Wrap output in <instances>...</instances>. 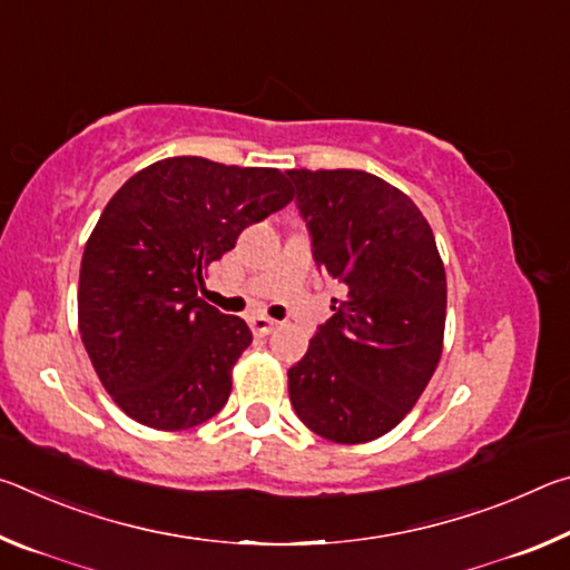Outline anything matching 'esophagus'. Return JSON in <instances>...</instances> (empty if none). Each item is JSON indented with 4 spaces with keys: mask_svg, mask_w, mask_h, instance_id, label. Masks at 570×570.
Here are the masks:
<instances>
[{
    "mask_svg": "<svg viewBox=\"0 0 570 570\" xmlns=\"http://www.w3.org/2000/svg\"><path fill=\"white\" fill-rule=\"evenodd\" d=\"M248 326H250V332H254L256 336H266V334L274 332L276 322L268 320V316H264V314H254V316H250V320H248Z\"/></svg>",
    "mask_w": 570,
    "mask_h": 570,
    "instance_id": "obj_1",
    "label": "esophagus"
}]
</instances>
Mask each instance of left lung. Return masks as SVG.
Masks as SVG:
<instances>
[{"mask_svg": "<svg viewBox=\"0 0 570 570\" xmlns=\"http://www.w3.org/2000/svg\"><path fill=\"white\" fill-rule=\"evenodd\" d=\"M312 256L344 286L306 354L288 370V397L308 430L342 445L397 428L435 372L448 282L420 208L364 170H286Z\"/></svg>", "mask_w": 570, "mask_h": 570, "instance_id": "8db88e82", "label": "left lung"}]
</instances>
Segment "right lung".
<instances>
[{
  "label": "right lung",
  "mask_w": 570,
  "mask_h": 570,
  "mask_svg": "<svg viewBox=\"0 0 570 570\" xmlns=\"http://www.w3.org/2000/svg\"><path fill=\"white\" fill-rule=\"evenodd\" d=\"M292 198L276 168L180 156L135 173L105 206L82 254L77 320L102 387L135 422L176 432L224 410L250 330L196 292L240 230Z\"/></svg>",
  "instance_id": "right-lung-1"
}]
</instances>
